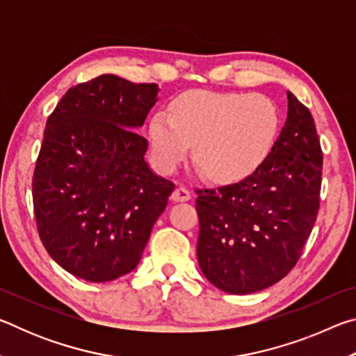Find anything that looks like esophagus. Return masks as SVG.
<instances>
[{
  "mask_svg": "<svg viewBox=\"0 0 356 356\" xmlns=\"http://www.w3.org/2000/svg\"><path fill=\"white\" fill-rule=\"evenodd\" d=\"M191 197V193L185 188V186H177L176 190L172 191L171 195V200L174 202H184V201H188Z\"/></svg>",
  "mask_w": 356,
  "mask_h": 356,
  "instance_id": "obj_1",
  "label": "esophagus"
}]
</instances>
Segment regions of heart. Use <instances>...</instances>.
<instances>
[{"mask_svg": "<svg viewBox=\"0 0 356 356\" xmlns=\"http://www.w3.org/2000/svg\"><path fill=\"white\" fill-rule=\"evenodd\" d=\"M280 113L261 94L185 92L172 102L171 114L150 120L154 163L171 172L195 146L193 159L209 179L236 184L254 174L278 140Z\"/></svg>", "mask_w": 356, "mask_h": 356, "instance_id": "1", "label": "heart"}]
</instances>
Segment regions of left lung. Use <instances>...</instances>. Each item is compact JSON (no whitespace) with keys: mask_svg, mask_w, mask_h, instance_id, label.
I'll use <instances>...</instances> for the list:
<instances>
[{"mask_svg":"<svg viewBox=\"0 0 356 356\" xmlns=\"http://www.w3.org/2000/svg\"><path fill=\"white\" fill-rule=\"evenodd\" d=\"M287 108L272 154L252 176L218 190H196L197 262L222 292H259L284 278L314 227L321 140L309 110L292 92Z\"/></svg>","mask_w":356,"mask_h":356,"instance_id":"1","label":"left lung"}]
</instances>
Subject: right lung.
I'll return each instance as SVG.
<instances>
[{
  "instance_id": "1",
  "label": "right lung",
  "mask_w": 356,
  "mask_h": 356,
  "mask_svg": "<svg viewBox=\"0 0 356 356\" xmlns=\"http://www.w3.org/2000/svg\"><path fill=\"white\" fill-rule=\"evenodd\" d=\"M156 84L105 74L70 88L47 120L33 177L42 243L53 261L91 282L134 270L174 184L156 176L138 134Z\"/></svg>"
}]
</instances>
